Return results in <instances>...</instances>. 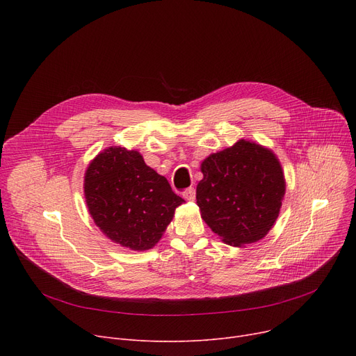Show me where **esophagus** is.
Masks as SVG:
<instances>
[{
  "instance_id": "obj_1",
  "label": "esophagus",
  "mask_w": 356,
  "mask_h": 356,
  "mask_svg": "<svg viewBox=\"0 0 356 356\" xmlns=\"http://www.w3.org/2000/svg\"><path fill=\"white\" fill-rule=\"evenodd\" d=\"M183 196H184V199H186V200H191V202H193V200H195V197H196V191H195L193 188H189L188 191H184V192H183Z\"/></svg>"
}]
</instances>
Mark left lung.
I'll return each mask as SVG.
<instances>
[{
	"mask_svg": "<svg viewBox=\"0 0 356 356\" xmlns=\"http://www.w3.org/2000/svg\"><path fill=\"white\" fill-rule=\"evenodd\" d=\"M200 172V216L225 244L241 248L270 232L286 193L283 167L273 149L242 138L208 156Z\"/></svg>",
	"mask_w": 356,
	"mask_h": 356,
	"instance_id": "8db88e82",
	"label": "left lung"
}]
</instances>
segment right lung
<instances>
[{
    "instance_id": "right-lung-1",
    "label": "right lung",
    "mask_w": 356,
    "mask_h": 356,
    "mask_svg": "<svg viewBox=\"0 0 356 356\" xmlns=\"http://www.w3.org/2000/svg\"><path fill=\"white\" fill-rule=\"evenodd\" d=\"M83 193L101 232L133 251L152 250L184 202L137 149L118 145L102 149L89 163Z\"/></svg>"
}]
</instances>
